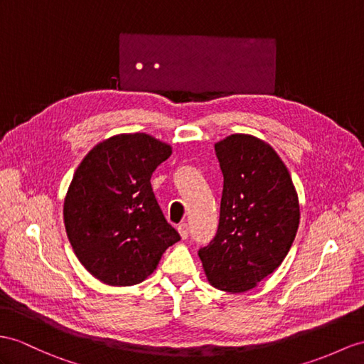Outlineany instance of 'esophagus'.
I'll return each instance as SVG.
<instances>
[{"label":"esophagus","instance_id":"1","mask_svg":"<svg viewBox=\"0 0 364 364\" xmlns=\"http://www.w3.org/2000/svg\"><path fill=\"white\" fill-rule=\"evenodd\" d=\"M177 232H179V235H181L182 239H187L188 235H190V230H188V225H187V224H181L179 227H177Z\"/></svg>","mask_w":364,"mask_h":364}]
</instances>
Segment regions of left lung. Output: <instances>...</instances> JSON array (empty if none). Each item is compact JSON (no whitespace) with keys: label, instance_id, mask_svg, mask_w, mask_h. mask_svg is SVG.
<instances>
[{"label":"left lung","instance_id":"1","mask_svg":"<svg viewBox=\"0 0 364 364\" xmlns=\"http://www.w3.org/2000/svg\"><path fill=\"white\" fill-rule=\"evenodd\" d=\"M224 174L219 227L199 250L213 287L242 294L277 270L299 225V202L278 153L258 137L232 134L215 144Z\"/></svg>","mask_w":364,"mask_h":364}]
</instances>
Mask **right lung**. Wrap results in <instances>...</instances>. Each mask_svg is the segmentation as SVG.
Wrapping results in <instances>:
<instances>
[{"label":"right lung","mask_w":364,"mask_h":364,"mask_svg":"<svg viewBox=\"0 0 364 364\" xmlns=\"http://www.w3.org/2000/svg\"><path fill=\"white\" fill-rule=\"evenodd\" d=\"M173 148L145 132L97 144L74 173L63 219L83 267L108 286L145 281L181 236L166 223L151 174Z\"/></svg>","instance_id":"obj_1"}]
</instances>
